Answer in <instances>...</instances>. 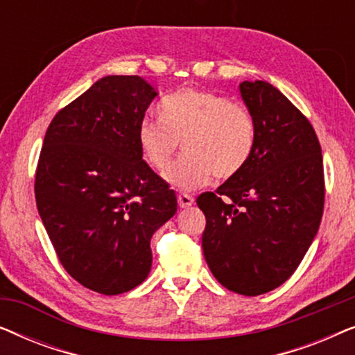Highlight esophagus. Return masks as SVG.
I'll list each match as a JSON object with an SVG mask.
<instances>
[{
  "label": "esophagus",
  "instance_id": "1",
  "mask_svg": "<svg viewBox=\"0 0 355 355\" xmlns=\"http://www.w3.org/2000/svg\"><path fill=\"white\" fill-rule=\"evenodd\" d=\"M178 202H179V207H181V208H187L193 203V197L189 196V193H179Z\"/></svg>",
  "mask_w": 355,
  "mask_h": 355
}]
</instances>
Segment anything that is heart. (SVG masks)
I'll return each mask as SVG.
<instances>
[{
	"label": "heart",
	"mask_w": 355,
	"mask_h": 355,
	"mask_svg": "<svg viewBox=\"0 0 355 355\" xmlns=\"http://www.w3.org/2000/svg\"><path fill=\"white\" fill-rule=\"evenodd\" d=\"M137 137L145 162L159 173L182 141L187 153L164 179L182 191H193L213 174L220 181L237 176L254 153L257 128L250 111L227 96L181 89L164 100L162 119L142 121Z\"/></svg>",
	"instance_id": "heart-1"
}]
</instances>
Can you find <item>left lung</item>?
Returning a JSON list of instances; mask_svg holds the SVG:
<instances>
[{"label": "left lung", "mask_w": 355, "mask_h": 355, "mask_svg": "<svg viewBox=\"0 0 355 355\" xmlns=\"http://www.w3.org/2000/svg\"><path fill=\"white\" fill-rule=\"evenodd\" d=\"M254 116V153L237 176L197 205L208 268L226 289L270 293L294 273L317 236L324 205L323 157L309 119L265 80L242 82Z\"/></svg>", "instance_id": "left-lung-1"}]
</instances>
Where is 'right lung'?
<instances>
[{"label":"right lung","mask_w":355,"mask_h":355,"mask_svg":"<svg viewBox=\"0 0 355 355\" xmlns=\"http://www.w3.org/2000/svg\"><path fill=\"white\" fill-rule=\"evenodd\" d=\"M157 95L139 76H106L58 111L43 140L38 213L61 265L95 293L142 283L150 239L178 211L176 193L144 162L137 137Z\"/></svg>","instance_id":"right-lung-1"}]
</instances>
